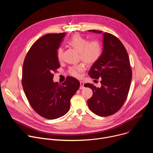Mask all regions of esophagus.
<instances>
[{
    "mask_svg": "<svg viewBox=\"0 0 153 153\" xmlns=\"http://www.w3.org/2000/svg\"><path fill=\"white\" fill-rule=\"evenodd\" d=\"M80 90H83L84 88V82L82 80L80 81Z\"/></svg>",
    "mask_w": 153,
    "mask_h": 153,
    "instance_id": "esophagus-1",
    "label": "esophagus"
}]
</instances>
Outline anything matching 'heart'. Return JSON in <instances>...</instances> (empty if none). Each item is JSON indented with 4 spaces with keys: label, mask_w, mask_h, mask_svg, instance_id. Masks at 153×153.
<instances>
[{
    "label": "heart",
    "mask_w": 153,
    "mask_h": 153,
    "mask_svg": "<svg viewBox=\"0 0 153 153\" xmlns=\"http://www.w3.org/2000/svg\"><path fill=\"white\" fill-rule=\"evenodd\" d=\"M69 45L79 52V57L82 61L88 65L97 62L100 58L103 48L101 43L97 39L87 40L86 39L79 34H74L68 42ZM63 50L59 48L57 51V56L59 60L62 59ZM85 70V66L82 64H77L69 68L68 73L74 77H80L81 73Z\"/></svg>",
    "instance_id": "1"
}]
</instances>
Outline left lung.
Instances as JSON below:
<instances>
[{"instance_id":"8db88e82","label":"left lung","mask_w":153,"mask_h":153,"mask_svg":"<svg viewBox=\"0 0 153 153\" xmlns=\"http://www.w3.org/2000/svg\"><path fill=\"white\" fill-rule=\"evenodd\" d=\"M102 33V31L89 30ZM103 50L100 58L88 72L90 77L100 79L101 87L91 83L84 86L93 90V96L88 100L90 110L96 115L106 117L117 112L125 103L130 88L132 70L124 45L113 34H103Z\"/></svg>"}]
</instances>
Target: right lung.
<instances>
[{
    "label": "right lung",
    "mask_w": 153,
    "mask_h": 153,
    "mask_svg": "<svg viewBox=\"0 0 153 153\" xmlns=\"http://www.w3.org/2000/svg\"><path fill=\"white\" fill-rule=\"evenodd\" d=\"M65 33L47 34L36 40L25 58L22 84L33 110L40 116L55 119L69 111L70 100L80 82L67 77L64 82H53V73L60 68L57 50Z\"/></svg>",
    "instance_id": "obj_1"
}]
</instances>
